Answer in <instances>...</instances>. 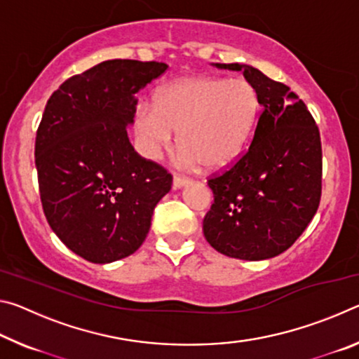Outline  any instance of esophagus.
Masks as SVG:
<instances>
[{
	"mask_svg": "<svg viewBox=\"0 0 359 359\" xmlns=\"http://www.w3.org/2000/svg\"><path fill=\"white\" fill-rule=\"evenodd\" d=\"M188 184V180L185 177H179V175H174L172 179V187L175 188V190H180L182 187H185Z\"/></svg>",
	"mask_w": 359,
	"mask_h": 359,
	"instance_id": "obj_1",
	"label": "esophagus"
}]
</instances>
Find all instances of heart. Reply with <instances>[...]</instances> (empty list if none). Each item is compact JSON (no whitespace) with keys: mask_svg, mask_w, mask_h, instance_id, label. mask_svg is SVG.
Wrapping results in <instances>:
<instances>
[{"mask_svg":"<svg viewBox=\"0 0 359 359\" xmlns=\"http://www.w3.org/2000/svg\"><path fill=\"white\" fill-rule=\"evenodd\" d=\"M258 95L244 79L188 76L156 90L136 115L141 149L155 160L179 131V160L220 171L241 155L258 114Z\"/></svg>","mask_w":359,"mask_h":359,"instance_id":"obj_1","label":"heart"}]
</instances>
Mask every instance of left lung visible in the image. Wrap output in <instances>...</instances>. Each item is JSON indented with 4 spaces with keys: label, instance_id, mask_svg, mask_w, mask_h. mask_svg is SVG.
Returning a JSON list of instances; mask_svg holds the SVG:
<instances>
[{
    "label": "left lung",
    "instance_id": "obj_1",
    "mask_svg": "<svg viewBox=\"0 0 359 359\" xmlns=\"http://www.w3.org/2000/svg\"><path fill=\"white\" fill-rule=\"evenodd\" d=\"M258 95L261 115L252 144L236 165L208 184L214 193L203 231L226 257L259 261L283 253L317 214L321 196L320 131L290 87L241 63Z\"/></svg>",
    "mask_w": 359,
    "mask_h": 359
}]
</instances>
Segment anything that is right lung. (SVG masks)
I'll return each instance as SVG.
<instances>
[{"mask_svg":"<svg viewBox=\"0 0 359 359\" xmlns=\"http://www.w3.org/2000/svg\"><path fill=\"white\" fill-rule=\"evenodd\" d=\"M166 63L107 60L60 85L36 133L42 209L79 257L107 264L130 257L171 190L165 168L139 156L128 139L137 98Z\"/></svg>","mask_w":359,"mask_h":359,"instance_id":"1","label":"right lung"}]
</instances>
